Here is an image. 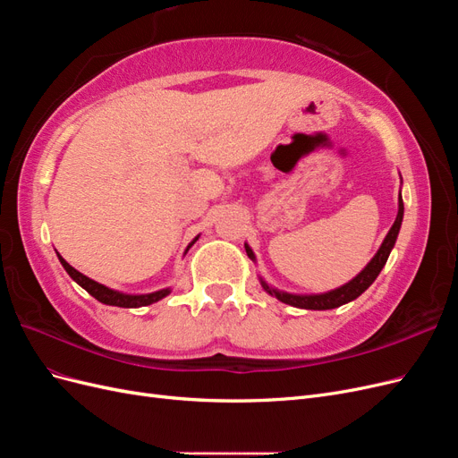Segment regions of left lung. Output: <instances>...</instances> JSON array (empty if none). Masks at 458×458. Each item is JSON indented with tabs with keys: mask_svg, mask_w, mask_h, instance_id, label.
I'll use <instances>...</instances> for the list:
<instances>
[{
	"mask_svg": "<svg viewBox=\"0 0 458 458\" xmlns=\"http://www.w3.org/2000/svg\"><path fill=\"white\" fill-rule=\"evenodd\" d=\"M401 221H403V199H401V192H399V210H397V217L394 221L392 229L387 231L386 239L382 242V246L378 248V252L374 254V258L367 263V267L359 273L355 279H352L350 283H345L344 286L336 288V290H330V293L325 294H310V296H300V294H288V293H281V290L271 288L266 281H261V286L266 293H269L271 296H275L276 300H281L283 303H288V306H294L300 310H335L344 306V303H348L352 300H355L357 296H361L365 290L374 283V279L380 275L382 267L386 266L387 256H390L392 248L397 241V234L401 229ZM246 248V254L250 259H256L252 248L244 244Z\"/></svg>",
	"mask_w": 458,
	"mask_h": 458,
	"instance_id": "8db88e82",
	"label": "left lung"
}]
</instances>
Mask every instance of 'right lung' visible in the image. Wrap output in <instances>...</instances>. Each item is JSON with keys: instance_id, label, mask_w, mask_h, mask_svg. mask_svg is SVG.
<instances>
[{"instance_id": "right-lung-1", "label": "right lung", "mask_w": 458, "mask_h": 458, "mask_svg": "<svg viewBox=\"0 0 458 458\" xmlns=\"http://www.w3.org/2000/svg\"><path fill=\"white\" fill-rule=\"evenodd\" d=\"M199 241V237L192 241L189 246H187V250L189 248L195 244ZM59 256V254H57ZM59 261L63 263V267L66 269V273L72 276V279L84 288V290H88V293L95 298V300H99L101 303H106V306H116V308H143V306H150V303H155V301H158V300H162V298H165L168 296L172 290L170 288H164V290H158V293H150V294H122V293H118V290H113V288H108V286H105V284H99V283H95L93 279H89V276H86V275H81L80 271H76L72 266H68V263L63 259V256H59Z\"/></svg>"}]
</instances>
